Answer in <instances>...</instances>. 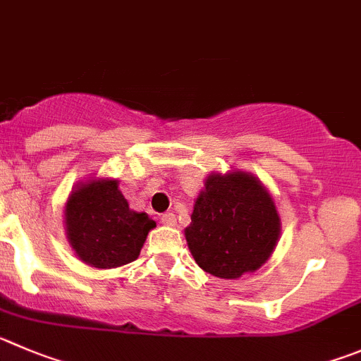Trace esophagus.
Returning <instances> with one entry per match:
<instances>
[{
    "label": "esophagus",
    "mask_w": 361,
    "mask_h": 361,
    "mask_svg": "<svg viewBox=\"0 0 361 361\" xmlns=\"http://www.w3.org/2000/svg\"><path fill=\"white\" fill-rule=\"evenodd\" d=\"M161 224H165V226H174V224H176V215H174L173 212L164 214L161 215Z\"/></svg>",
    "instance_id": "1"
}]
</instances>
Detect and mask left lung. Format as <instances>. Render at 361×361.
Wrapping results in <instances>:
<instances>
[{"mask_svg": "<svg viewBox=\"0 0 361 361\" xmlns=\"http://www.w3.org/2000/svg\"><path fill=\"white\" fill-rule=\"evenodd\" d=\"M279 235L281 219L271 192L242 169L204 178L185 228L196 264L222 279L258 271L274 252Z\"/></svg>", "mask_w": 361, "mask_h": 361, "instance_id": "1", "label": "left lung"}]
</instances>
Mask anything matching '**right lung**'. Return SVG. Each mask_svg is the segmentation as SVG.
<instances>
[{"label": "right lung", "instance_id": "obj_1", "mask_svg": "<svg viewBox=\"0 0 361 361\" xmlns=\"http://www.w3.org/2000/svg\"><path fill=\"white\" fill-rule=\"evenodd\" d=\"M157 226L133 212L116 178H90L71 190L63 230L74 255L96 269H116L137 260L147 233Z\"/></svg>", "mask_w": 361, "mask_h": 361}]
</instances>
